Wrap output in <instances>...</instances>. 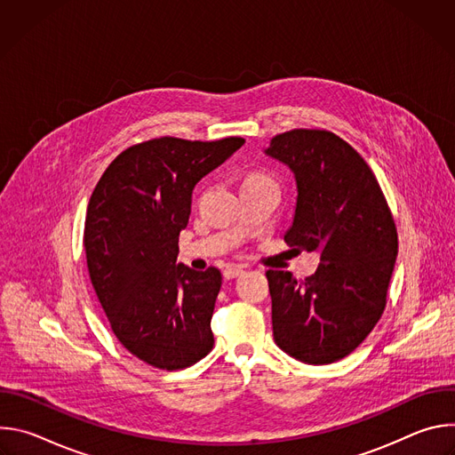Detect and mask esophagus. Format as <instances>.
<instances>
[{"mask_svg": "<svg viewBox=\"0 0 455 455\" xmlns=\"http://www.w3.org/2000/svg\"><path fill=\"white\" fill-rule=\"evenodd\" d=\"M243 274V268L241 267H235V265H228L225 270H223V277L225 279H235Z\"/></svg>", "mask_w": 455, "mask_h": 455, "instance_id": "1", "label": "esophagus"}]
</instances>
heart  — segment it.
<instances>
[{
    "mask_svg": "<svg viewBox=\"0 0 455 455\" xmlns=\"http://www.w3.org/2000/svg\"><path fill=\"white\" fill-rule=\"evenodd\" d=\"M261 178H267L265 174H259V172H251V174H248L246 176V180L244 181H250V180H261Z\"/></svg>",
    "mask_w": 455,
    "mask_h": 455,
    "instance_id": "1",
    "label": "heart"
}]
</instances>
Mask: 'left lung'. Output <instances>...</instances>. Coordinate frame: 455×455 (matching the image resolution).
Segmentation results:
<instances>
[{"label":"left lung","mask_w":455,"mask_h":455,"mask_svg":"<svg viewBox=\"0 0 455 455\" xmlns=\"http://www.w3.org/2000/svg\"><path fill=\"white\" fill-rule=\"evenodd\" d=\"M288 165L297 207L284 241L320 251L304 281L268 270L275 344L313 365L353 353L379 320L391 283L398 232L365 160L326 129H291L265 151Z\"/></svg>","instance_id":"8db88e82"}]
</instances>
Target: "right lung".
<instances>
[{"mask_svg":"<svg viewBox=\"0 0 455 455\" xmlns=\"http://www.w3.org/2000/svg\"><path fill=\"white\" fill-rule=\"evenodd\" d=\"M244 140L153 139L122 151L88 204L86 263L118 342L142 362L176 371L214 347L211 318L221 274L176 263L192 188Z\"/></svg>","mask_w":455,"mask_h":455,"instance_id":"obj_1","label":"right lung"}]
</instances>
